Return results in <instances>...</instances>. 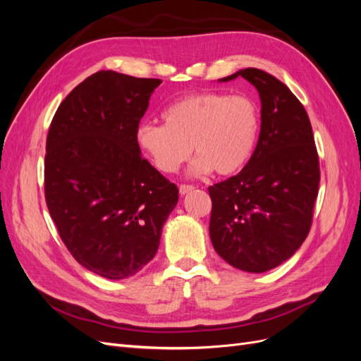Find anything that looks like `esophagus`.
I'll return each mask as SVG.
<instances>
[{
  "mask_svg": "<svg viewBox=\"0 0 361 361\" xmlns=\"http://www.w3.org/2000/svg\"><path fill=\"white\" fill-rule=\"evenodd\" d=\"M191 191H194V187L192 185H180L179 187V192L182 194V195H185V194H188V192H191Z\"/></svg>",
  "mask_w": 361,
  "mask_h": 361,
  "instance_id": "1",
  "label": "esophagus"
}]
</instances>
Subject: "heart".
<instances>
[{
    "label": "heart",
    "mask_w": 361,
    "mask_h": 361,
    "mask_svg": "<svg viewBox=\"0 0 361 361\" xmlns=\"http://www.w3.org/2000/svg\"><path fill=\"white\" fill-rule=\"evenodd\" d=\"M164 123L141 122L135 129L140 149L162 173H176L194 152L192 174L241 171L257 143L260 113L253 97L224 92L183 96L162 111Z\"/></svg>",
    "instance_id": "obj_1"
}]
</instances>
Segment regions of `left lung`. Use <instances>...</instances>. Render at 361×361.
I'll use <instances>...</instances> for the list:
<instances>
[{"label":"left lung","instance_id":"1","mask_svg":"<svg viewBox=\"0 0 361 361\" xmlns=\"http://www.w3.org/2000/svg\"><path fill=\"white\" fill-rule=\"evenodd\" d=\"M243 76L260 96V134L253 157L236 176L209 187V235L227 264L247 272L279 267L297 251L312 226L319 158L307 113L288 87L260 69Z\"/></svg>","mask_w":361,"mask_h":361}]
</instances>
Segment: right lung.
<instances>
[{
	"instance_id": "obj_1",
	"label": "right lung",
	"mask_w": 361,
	"mask_h": 361,
	"mask_svg": "<svg viewBox=\"0 0 361 361\" xmlns=\"http://www.w3.org/2000/svg\"><path fill=\"white\" fill-rule=\"evenodd\" d=\"M155 78L99 71L54 116L45 155V199L75 260L122 280L154 259L179 190L141 157L135 129Z\"/></svg>"
}]
</instances>
